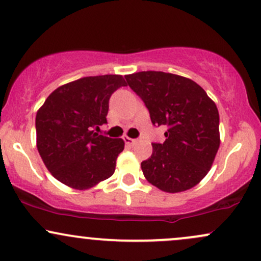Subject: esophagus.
Returning <instances> with one entry per match:
<instances>
[{
    "label": "esophagus",
    "mask_w": 261,
    "mask_h": 261,
    "mask_svg": "<svg viewBox=\"0 0 261 261\" xmlns=\"http://www.w3.org/2000/svg\"><path fill=\"white\" fill-rule=\"evenodd\" d=\"M124 141L125 143H126L127 146H134L135 143H136V139H130V137H124Z\"/></svg>",
    "instance_id": "obj_1"
}]
</instances>
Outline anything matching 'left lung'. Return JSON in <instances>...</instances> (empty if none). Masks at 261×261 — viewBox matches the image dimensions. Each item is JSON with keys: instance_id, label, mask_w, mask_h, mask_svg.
<instances>
[{"instance_id": "1", "label": "left lung", "mask_w": 261, "mask_h": 261, "mask_svg": "<svg viewBox=\"0 0 261 261\" xmlns=\"http://www.w3.org/2000/svg\"><path fill=\"white\" fill-rule=\"evenodd\" d=\"M143 100L154 126L166 125L163 143L141 163L143 175L167 193L195 187L207 174L220 147L216 104L194 81L161 71L125 76Z\"/></svg>"}]
</instances>
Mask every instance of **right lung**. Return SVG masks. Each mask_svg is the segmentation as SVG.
I'll return each mask as SVG.
<instances>
[{
    "label": "right lung",
    "mask_w": 261,
    "mask_h": 261,
    "mask_svg": "<svg viewBox=\"0 0 261 261\" xmlns=\"http://www.w3.org/2000/svg\"><path fill=\"white\" fill-rule=\"evenodd\" d=\"M124 86L119 74L83 77L55 89L38 110L39 154L62 184L85 190L114 174L124 141L94 128L107 124L110 97Z\"/></svg>",
    "instance_id": "right-lung-1"
}]
</instances>
